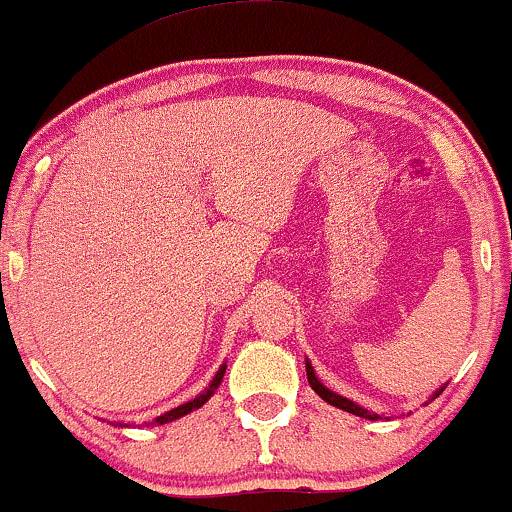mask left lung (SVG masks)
Here are the masks:
<instances>
[{
	"mask_svg": "<svg viewBox=\"0 0 512 512\" xmlns=\"http://www.w3.org/2000/svg\"><path fill=\"white\" fill-rule=\"evenodd\" d=\"M305 373H308V383H310V387H313V390L317 392V395H320L322 399H325L327 404H332V407H337V409H342V411H349V414H354V416H361V419H368V421H378V419H383V416L380 414H375V411H368V409H363L361 404H356L354 399H349V397H342V395H337V392H332L330 387H325L320 383V378H317L315 375V368H313V363L308 361V358H305ZM445 390V385H440L436 392H433L431 395V399H436L440 392ZM431 399H428V402H431Z\"/></svg>",
	"mask_w": 512,
	"mask_h": 512,
	"instance_id": "obj_1",
	"label": "left lung"
}]
</instances>
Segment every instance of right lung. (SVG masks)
<instances>
[{
  "mask_svg": "<svg viewBox=\"0 0 512 512\" xmlns=\"http://www.w3.org/2000/svg\"><path fill=\"white\" fill-rule=\"evenodd\" d=\"M223 373H226V363H221V368L216 370V375H214V378H211V383H209L207 387H204V390L199 392V395H197L195 399H190V402H185V404H180V407L166 411V414L156 416V419L149 421V424H146V426H163V424H170V421L180 419V416H187V414H190V411L204 407V404H207L209 399L214 397V392L219 390V385H221V380H223ZM115 426L125 428L127 424H122V421H120V424H115Z\"/></svg>",
  "mask_w": 512,
  "mask_h": 512,
  "instance_id": "obj_1",
  "label": "right lung"
}]
</instances>
